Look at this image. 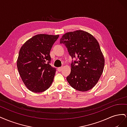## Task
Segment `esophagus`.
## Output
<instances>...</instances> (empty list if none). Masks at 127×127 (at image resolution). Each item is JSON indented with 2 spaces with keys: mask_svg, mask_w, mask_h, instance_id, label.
<instances>
[{
  "mask_svg": "<svg viewBox=\"0 0 127 127\" xmlns=\"http://www.w3.org/2000/svg\"><path fill=\"white\" fill-rule=\"evenodd\" d=\"M63 67H59V68H58V71H59V72H60L61 70H63Z\"/></svg>",
  "mask_w": 127,
  "mask_h": 127,
  "instance_id": "34e87169",
  "label": "esophagus"
}]
</instances>
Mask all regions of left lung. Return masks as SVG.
I'll return each instance as SVG.
<instances>
[{"label": "left lung", "mask_w": 127, "mask_h": 127, "mask_svg": "<svg viewBox=\"0 0 127 127\" xmlns=\"http://www.w3.org/2000/svg\"><path fill=\"white\" fill-rule=\"evenodd\" d=\"M60 43L66 46L72 59H76L72 60L68 82L79 91L91 90L98 81L104 66L98 42L89 33L77 30L64 34Z\"/></svg>", "instance_id": "obj_1"}]
</instances>
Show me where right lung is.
Returning a JSON list of instances; mask_svg holds the SVG:
<instances>
[{
	"instance_id": "1",
	"label": "right lung",
	"mask_w": 127,
	"mask_h": 127,
	"mask_svg": "<svg viewBox=\"0 0 127 127\" xmlns=\"http://www.w3.org/2000/svg\"><path fill=\"white\" fill-rule=\"evenodd\" d=\"M59 36L37 34L22 46L17 67L23 82L31 91L44 92L52 83L56 69L50 65V52Z\"/></svg>"
}]
</instances>
